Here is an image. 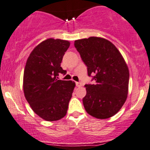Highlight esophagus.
<instances>
[{"label":"esophagus","instance_id":"esophagus-1","mask_svg":"<svg viewBox=\"0 0 150 150\" xmlns=\"http://www.w3.org/2000/svg\"><path fill=\"white\" fill-rule=\"evenodd\" d=\"M76 86L77 87H80L82 86V83H81V82H76Z\"/></svg>","mask_w":150,"mask_h":150}]
</instances>
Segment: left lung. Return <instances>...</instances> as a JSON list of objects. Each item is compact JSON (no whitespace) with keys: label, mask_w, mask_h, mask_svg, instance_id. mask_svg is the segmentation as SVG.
<instances>
[{"label":"left lung","mask_w":150,"mask_h":150,"mask_svg":"<svg viewBox=\"0 0 150 150\" xmlns=\"http://www.w3.org/2000/svg\"><path fill=\"white\" fill-rule=\"evenodd\" d=\"M74 47L94 81L93 84H85V110L96 118L112 117L125 103L128 92L129 71L123 57L113 44L103 38L76 40Z\"/></svg>","instance_id":"8db88e82"}]
</instances>
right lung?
Listing matches in <instances>:
<instances>
[{"label":"right lung","instance_id":"1","mask_svg":"<svg viewBox=\"0 0 150 150\" xmlns=\"http://www.w3.org/2000/svg\"><path fill=\"white\" fill-rule=\"evenodd\" d=\"M69 42L50 38L35 47L27 60L23 76V90L30 107L47 121L58 120L66 115L75 83L59 80L67 71L61 67Z\"/></svg>","mask_w":150,"mask_h":150}]
</instances>
